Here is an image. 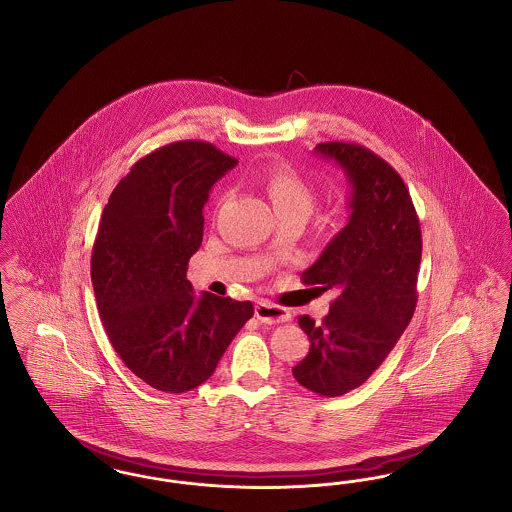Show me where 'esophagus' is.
<instances>
[{"label":"esophagus","mask_w":512,"mask_h":512,"mask_svg":"<svg viewBox=\"0 0 512 512\" xmlns=\"http://www.w3.org/2000/svg\"><path fill=\"white\" fill-rule=\"evenodd\" d=\"M255 317L259 318L261 322L267 324H274V322H288L292 318V313L280 305H272L268 301H261L255 307Z\"/></svg>","instance_id":"obj_1"}]
</instances>
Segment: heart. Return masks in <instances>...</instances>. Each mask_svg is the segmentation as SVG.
<instances>
[{"label":"heart","mask_w":512,"mask_h":512,"mask_svg":"<svg viewBox=\"0 0 512 512\" xmlns=\"http://www.w3.org/2000/svg\"><path fill=\"white\" fill-rule=\"evenodd\" d=\"M267 190L276 213L303 211L309 215L317 201L313 186L290 167H278L270 172Z\"/></svg>","instance_id":"1"}]
</instances>
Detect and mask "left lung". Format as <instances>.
Wrapping results in <instances>:
<instances>
[{"mask_svg": "<svg viewBox=\"0 0 512 512\" xmlns=\"http://www.w3.org/2000/svg\"><path fill=\"white\" fill-rule=\"evenodd\" d=\"M317 153L347 174L351 217L301 274L305 286L336 292L320 324L299 317L309 355L293 378L309 391L338 397L363 386L386 361L416 309L422 232L399 172L361 144L324 142Z\"/></svg>", "mask_w": 512, "mask_h": 512, "instance_id": "8db88e82", "label": "left lung"}]
</instances>
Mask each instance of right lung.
I'll use <instances>...</instances> for the list:
<instances>
[{"mask_svg":"<svg viewBox=\"0 0 512 512\" xmlns=\"http://www.w3.org/2000/svg\"><path fill=\"white\" fill-rule=\"evenodd\" d=\"M236 163L209 142H172L134 163L101 213L92 249L99 318L122 363L155 390L203 384L253 317L251 301L195 297L186 278L209 190Z\"/></svg>","mask_w":512,"mask_h":512,"instance_id":"obj_1","label":"right lung"}]
</instances>
